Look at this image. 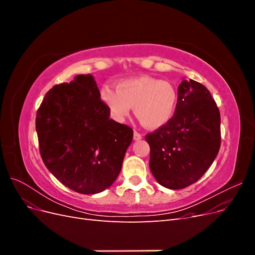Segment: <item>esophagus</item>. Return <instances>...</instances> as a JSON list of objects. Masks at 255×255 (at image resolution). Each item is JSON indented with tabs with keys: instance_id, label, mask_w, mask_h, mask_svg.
Wrapping results in <instances>:
<instances>
[{
	"instance_id": "1",
	"label": "esophagus",
	"mask_w": 255,
	"mask_h": 255,
	"mask_svg": "<svg viewBox=\"0 0 255 255\" xmlns=\"http://www.w3.org/2000/svg\"><path fill=\"white\" fill-rule=\"evenodd\" d=\"M141 138H142V135H141L140 133L136 132V130H135V132H134V139H135V140H140Z\"/></svg>"
}]
</instances>
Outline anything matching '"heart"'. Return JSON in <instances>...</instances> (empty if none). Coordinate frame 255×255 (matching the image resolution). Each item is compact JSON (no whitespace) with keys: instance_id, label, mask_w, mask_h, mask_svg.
Returning <instances> with one entry per match:
<instances>
[{"instance_id":"heart-1","label":"heart","mask_w":255,"mask_h":255,"mask_svg":"<svg viewBox=\"0 0 255 255\" xmlns=\"http://www.w3.org/2000/svg\"><path fill=\"white\" fill-rule=\"evenodd\" d=\"M101 98L115 119L128 117L134 107L136 118L150 129L166 126L173 117L177 105V92L173 85L151 76L128 79L117 85V90L103 87Z\"/></svg>"}]
</instances>
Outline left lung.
<instances>
[{
    "label": "left lung",
    "mask_w": 255,
    "mask_h": 255,
    "mask_svg": "<svg viewBox=\"0 0 255 255\" xmlns=\"http://www.w3.org/2000/svg\"><path fill=\"white\" fill-rule=\"evenodd\" d=\"M150 170L169 189L196 183L217 156L221 143L220 113L210 91L194 80H183L177 105L166 126L145 135Z\"/></svg>",
    "instance_id": "left-lung-1"
}]
</instances>
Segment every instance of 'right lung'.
<instances>
[{
  "instance_id": "right-lung-1",
  "label": "right lung",
  "mask_w": 255,
  "mask_h": 255,
  "mask_svg": "<svg viewBox=\"0 0 255 255\" xmlns=\"http://www.w3.org/2000/svg\"><path fill=\"white\" fill-rule=\"evenodd\" d=\"M110 115L90 74L55 85L45 95L36 116L40 155L68 188L94 195L117 179L133 128Z\"/></svg>"
}]
</instances>
